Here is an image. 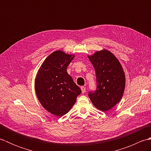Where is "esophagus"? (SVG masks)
Masks as SVG:
<instances>
[{
  "label": "esophagus",
  "instance_id": "esophagus-1",
  "mask_svg": "<svg viewBox=\"0 0 151 151\" xmlns=\"http://www.w3.org/2000/svg\"><path fill=\"white\" fill-rule=\"evenodd\" d=\"M81 88V90H82V93H84L86 92V88L84 87V86H82Z\"/></svg>",
  "mask_w": 151,
  "mask_h": 151
}]
</instances>
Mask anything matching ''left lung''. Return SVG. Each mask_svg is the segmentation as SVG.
<instances>
[{"mask_svg":"<svg viewBox=\"0 0 151 151\" xmlns=\"http://www.w3.org/2000/svg\"><path fill=\"white\" fill-rule=\"evenodd\" d=\"M96 73L97 89L89 93L95 106L102 111L114 107L121 101L125 88V75L121 64L108 50L95 52L88 56Z\"/></svg>","mask_w":151,"mask_h":151,"instance_id":"1","label":"left lung"}]
</instances>
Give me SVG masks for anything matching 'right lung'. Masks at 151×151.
Returning a JSON list of instances; mask_svg holds the SVG:
<instances>
[{
	"instance_id": "1",
	"label": "right lung",
	"mask_w": 151,
	"mask_h": 151,
	"mask_svg": "<svg viewBox=\"0 0 151 151\" xmlns=\"http://www.w3.org/2000/svg\"><path fill=\"white\" fill-rule=\"evenodd\" d=\"M75 55L56 50L45 60L35 78V91L43 107L61 117L71 109L81 89L67 72Z\"/></svg>"
}]
</instances>
